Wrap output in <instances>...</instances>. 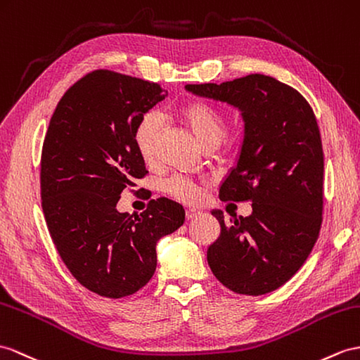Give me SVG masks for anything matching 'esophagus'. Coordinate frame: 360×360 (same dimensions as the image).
<instances>
[{
	"mask_svg": "<svg viewBox=\"0 0 360 360\" xmlns=\"http://www.w3.org/2000/svg\"><path fill=\"white\" fill-rule=\"evenodd\" d=\"M201 212L198 209H194V207H189L188 210H186V218L188 220H192V218H197L198 215H200Z\"/></svg>",
	"mask_w": 360,
	"mask_h": 360,
	"instance_id": "34e87169",
	"label": "esophagus"
}]
</instances>
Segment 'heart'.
<instances>
[{
	"label": "heart",
	"instance_id": "heart-1",
	"mask_svg": "<svg viewBox=\"0 0 360 360\" xmlns=\"http://www.w3.org/2000/svg\"><path fill=\"white\" fill-rule=\"evenodd\" d=\"M180 119L194 133L205 148L218 146L227 134V120L223 114L205 102H189L179 110ZM160 134V117L155 112H148L139 120L134 128L133 142L139 155L146 163H151L157 155V139ZM165 189L174 198L183 203L194 205L201 198V188L197 181L175 175L165 183Z\"/></svg>",
	"mask_w": 360,
	"mask_h": 360
}]
</instances>
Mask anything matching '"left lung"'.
I'll return each instance as SVG.
<instances>
[{
    "label": "left lung",
    "mask_w": 360,
    "mask_h": 360,
    "mask_svg": "<svg viewBox=\"0 0 360 360\" xmlns=\"http://www.w3.org/2000/svg\"><path fill=\"white\" fill-rule=\"evenodd\" d=\"M186 90L241 111L240 159L220 188L223 201H252L249 217L224 223L207 249L215 278L240 295H266L285 284L309 258L323 209V153L316 117L304 96L264 75Z\"/></svg>",
    "instance_id": "obj_1"
}]
</instances>
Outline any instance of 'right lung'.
<instances>
[{"label":"right lung","instance_id":"right-lung-1","mask_svg":"<svg viewBox=\"0 0 360 360\" xmlns=\"http://www.w3.org/2000/svg\"><path fill=\"white\" fill-rule=\"evenodd\" d=\"M168 91L159 84L94 70L73 84L50 119L41 154V200L51 240L77 283L105 297L129 296L157 266L155 244L185 221L168 198L142 214L116 209L146 175L133 133Z\"/></svg>","mask_w":360,"mask_h":360}]
</instances>
